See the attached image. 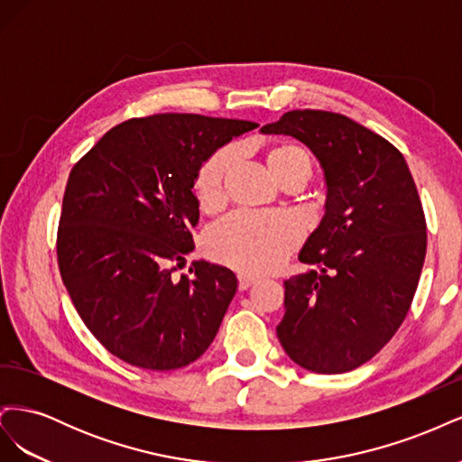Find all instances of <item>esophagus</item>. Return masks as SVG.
Segmentation results:
<instances>
[{
  "label": "esophagus",
  "mask_w": 462,
  "mask_h": 462,
  "mask_svg": "<svg viewBox=\"0 0 462 462\" xmlns=\"http://www.w3.org/2000/svg\"><path fill=\"white\" fill-rule=\"evenodd\" d=\"M256 282H258L256 277H250V275H239V279H236V287H239V291H246V289L253 287Z\"/></svg>",
  "instance_id": "obj_1"
}]
</instances>
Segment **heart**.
Returning a JSON list of instances; mask_svg holds the SVG:
<instances>
[{
	"label": "heart",
	"mask_w": 462,
	"mask_h": 462,
	"mask_svg": "<svg viewBox=\"0 0 462 462\" xmlns=\"http://www.w3.org/2000/svg\"><path fill=\"white\" fill-rule=\"evenodd\" d=\"M233 162V152H214L197 171L192 190L202 212L209 214L221 204L223 180ZM268 171L279 185L291 179L304 183L312 173V160L302 146L273 144L265 153ZM300 233L295 223L273 214H233L206 235V250L217 262L243 273H268L277 270L299 246Z\"/></svg>",
	"instance_id": "heart-1"
}]
</instances>
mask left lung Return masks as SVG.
<instances>
[{"label": "left lung", "mask_w": 462, "mask_h": 462, "mask_svg": "<svg viewBox=\"0 0 462 462\" xmlns=\"http://www.w3.org/2000/svg\"><path fill=\"white\" fill-rule=\"evenodd\" d=\"M265 134H291L318 158L326 216L285 282L275 328L285 353L316 374L351 372L375 356L407 318L426 258V217L402 153L346 116L292 109Z\"/></svg>", "instance_id": "8db88e82"}]
</instances>
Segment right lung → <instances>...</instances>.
<instances>
[{"label": "right lung", "instance_id": "obj_1", "mask_svg": "<svg viewBox=\"0 0 462 462\" xmlns=\"http://www.w3.org/2000/svg\"><path fill=\"white\" fill-rule=\"evenodd\" d=\"M256 127L199 114L133 117L69 173L60 273L85 326L127 365L177 370L214 341L236 291L233 272L199 260L175 277L171 265L194 248L199 167Z\"/></svg>", "mask_w": 462, "mask_h": 462}]
</instances>
